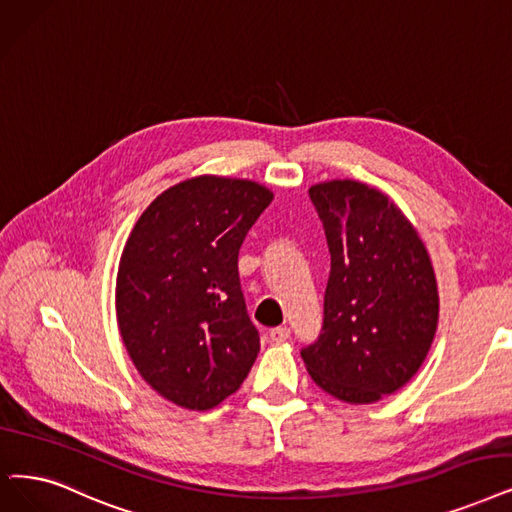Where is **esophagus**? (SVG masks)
<instances>
[{"label":"esophagus","instance_id":"esophagus-1","mask_svg":"<svg viewBox=\"0 0 512 512\" xmlns=\"http://www.w3.org/2000/svg\"><path fill=\"white\" fill-rule=\"evenodd\" d=\"M269 336H271V342L281 344V342H285V340L290 338V327H273V330L269 332Z\"/></svg>","mask_w":512,"mask_h":512}]
</instances>
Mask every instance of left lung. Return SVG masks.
<instances>
[{"instance_id":"1","label":"left lung","mask_w":512,"mask_h":512,"mask_svg":"<svg viewBox=\"0 0 512 512\" xmlns=\"http://www.w3.org/2000/svg\"><path fill=\"white\" fill-rule=\"evenodd\" d=\"M332 256L323 332L302 351L313 382L367 405L410 382L435 340L439 290L431 256L397 203L342 178L309 189Z\"/></svg>"}]
</instances>
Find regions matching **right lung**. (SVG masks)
Wrapping results in <instances>:
<instances>
[{"label":"right lung","instance_id":"add662e5","mask_svg":"<svg viewBox=\"0 0 512 512\" xmlns=\"http://www.w3.org/2000/svg\"><path fill=\"white\" fill-rule=\"evenodd\" d=\"M271 201L273 191L248 178H187L149 203L121 252V342L140 378L178 407L212 410L258 357L237 256Z\"/></svg>","mask_w":512,"mask_h":512}]
</instances>
